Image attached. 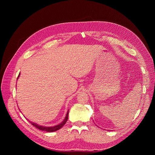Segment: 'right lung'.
<instances>
[{"label":"right lung","instance_id":"right-lung-1","mask_svg":"<svg viewBox=\"0 0 155 155\" xmlns=\"http://www.w3.org/2000/svg\"><path fill=\"white\" fill-rule=\"evenodd\" d=\"M20 76V74H18V76ZM68 111H69V110L67 112V115H66V116H65V118H64V120L62 121V122L60 124L57 125H55L54 127L41 126V125H37V124L32 123V122H31V124H32V125H34V127H35L36 128H37L38 129H39V130L46 131V132H54V131H56V130L60 129L65 124H66V122L67 121V120H68Z\"/></svg>","mask_w":155,"mask_h":155}]
</instances>
